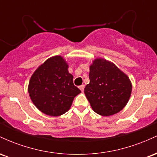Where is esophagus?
Wrapping results in <instances>:
<instances>
[{"mask_svg": "<svg viewBox=\"0 0 157 157\" xmlns=\"http://www.w3.org/2000/svg\"><path fill=\"white\" fill-rule=\"evenodd\" d=\"M84 88H85V86H84V85H82V86H79V89H80V91H82H82H83Z\"/></svg>", "mask_w": 157, "mask_h": 157, "instance_id": "34e87169", "label": "esophagus"}]
</instances>
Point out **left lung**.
<instances>
[{
	"instance_id": "left-lung-1",
	"label": "left lung",
	"mask_w": 157,
	"mask_h": 157,
	"mask_svg": "<svg viewBox=\"0 0 157 157\" xmlns=\"http://www.w3.org/2000/svg\"><path fill=\"white\" fill-rule=\"evenodd\" d=\"M90 82L84 93L94 112L107 117L120 112L131 97L129 77L113 63L96 58L90 66Z\"/></svg>"
}]
</instances>
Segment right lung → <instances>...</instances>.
I'll return each mask as SVG.
<instances>
[{
  "label": "right lung",
  "mask_w": 157,
  "mask_h": 157,
  "mask_svg": "<svg viewBox=\"0 0 157 157\" xmlns=\"http://www.w3.org/2000/svg\"><path fill=\"white\" fill-rule=\"evenodd\" d=\"M68 65L63 57L54 56L41 64L30 78L28 91L41 112L52 117L65 113L81 91L73 83Z\"/></svg>",
  "instance_id": "right-lung-1"
}]
</instances>
